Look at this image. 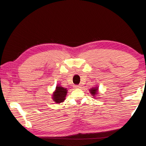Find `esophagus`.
Returning <instances> with one entry per match:
<instances>
[{
  "mask_svg": "<svg viewBox=\"0 0 146 146\" xmlns=\"http://www.w3.org/2000/svg\"><path fill=\"white\" fill-rule=\"evenodd\" d=\"M81 87H80V85H74V89H79V88H80Z\"/></svg>",
  "mask_w": 146,
  "mask_h": 146,
  "instance_id": "esophagus-1",
  "label": "esophagus"
}]
</instances>
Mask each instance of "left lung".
<instances>
[{"label": "left lung", "instance_id": "obj_1", "mask_svg": "<svg viewBox=\"0 0 146 146\" xmlns=\"http://www.w3.org/2000/svg\"><path fill=\"white\" fill-rule=\"evenodd\" d=\"M99 90V87L98 86H95L92 88H91L90 89H89V92L90 94L92 95V96H94V98H95L96 95H98V90Z\"/></svg>", "mask_w": 146, "mask_h": 146}]
</instances>
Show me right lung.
Returning <instances> with one entry per match:
<instances>
[{
  "label": "right lung",
  "instance_id": "obj_1",
  "mask_svg": "<svg viewBox=\"0 0 146 146\" xmlns=\"http://www.w3.org/2000/svg\"><path fill=\"white\" fill-rule=\"evenodd\" d=\"M67 93V88L57 85L56 90L54 91L52 95V99L54 102L56 104H60L63 102L66 99V96Z\"/></svg>",
  "mask_w": 146,
  "mask_h": 146
}]
</instances>
